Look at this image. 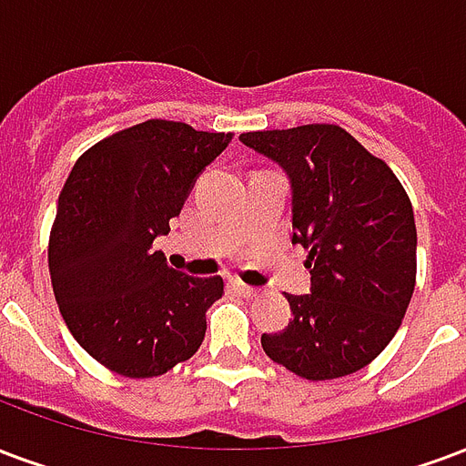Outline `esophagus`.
Here are the masks:
<instances>
[{
    "mask_svg": "<svg viewBox=\"0 0 466 466\" xmlns=\"http://www.w3.org/2000/svg\"><path fill=\"white\" fill-rule=\"evenodd\" d=\"M234 291L239 296H244V299H257V296L261 294L259 289H251V286L242 284V281H234Z\"/></svg>",
    "mask_w": 466,
    "mask_h": 466,
    "instance_id": "esophagus-1",
    "label": "esophagus"
}]
</instances>
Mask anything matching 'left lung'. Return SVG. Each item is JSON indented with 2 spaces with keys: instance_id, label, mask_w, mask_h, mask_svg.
<instances>
[{
  "instance_id": "8db88e82",
  "label": "left lung",
  "mask_w": 466,
  "mask_h": 466,
  "mask_svg": "<svg viewBox=\"0 0 466 466\" xmlns=\"http://www.w3.org/2000/svg\"><path fill=\"white\" fill-rule=\"evenodd\" d=\"M244 146L277 160L294 187V244L306 249L311 294L264 333L274 363L306 380L358 373L398 333L417 277L412 202L385 160L333 123L254 130Z\"/></svg>"
}]
</instances>
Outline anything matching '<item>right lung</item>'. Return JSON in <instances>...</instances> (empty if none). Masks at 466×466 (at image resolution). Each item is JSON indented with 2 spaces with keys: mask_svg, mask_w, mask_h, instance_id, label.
<instances>
[{
  "mask_svg": "<svg viewBox=\"0 0 466 466\" xmlns=\"http://www.w3.org/2000/svg\"><path fill=\"white\" fill-rule=\"evenodd\" d=\"M229 140L153 118L76 160L51 224V286L71 336L113 373L157 378L202 346L222 277H185L153 242Z\"/></svg>",
  "mask_w": 466,
  "mask_h": 466,
  "instance_id": "right-lung-1",
  "label": "right lung"
}]
</instances>
